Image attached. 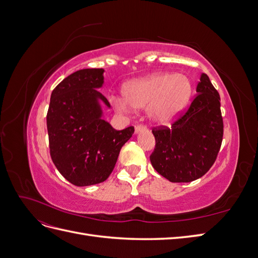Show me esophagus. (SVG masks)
Listing matches in <instances>:
<instances>
[{
	"instance_id": "esophagus-1",
	"label": "esophagus",
	"mask_w": 258,
	"mask_h": 258,
	"mask_svg": "<svg viewBox=\"0 0 258 258\" xmlns=\"http://www.w3.org/2000/svg\"><path fill=\"white\" fill-rule=\"evenodd\" d=\"M144 130H146V126L145 124H143V123H139V124H137L136 126V132L138 134V132H140V131H144Z\"/></svg>"
}]
</instances>
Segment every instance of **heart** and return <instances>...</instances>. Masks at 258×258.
Masks as SVG:
<instances>
[{
  "instance_id": "b5f03b06",
  "label": "heart",
  "mask_w": 258,
  "mask_h": 258,
  "mask_svg": "<svg viewBox=\"0 0 258 258\" xmlns=\"http://www.w3.org/2000/svg\"><path fill=\"white\" fill-rule=\"evenodd\" d=\"M191 84L184 75L156 73L124 85L123 99L132 107L148 105V114L155 121L168 122L181 112L190 98ZM124 107L123 102H117Z\"/></svg>"
}]
</instances>
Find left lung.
<instances>
[{
    "mask_svg": "<svg viewBox=\"0 0 258 258\" xmlns=\"http://www.w3.org/2000/svg\"><path fill=\"white\" fill-rule=\"evenodd\" d=\"M196 91V97L171 127L161 124L152 129L156 143L150 156L152 166L173 183H188L204 176L221 150L224 122L220 95L205 73Z\"/></svg>",
    "mask_w": 258,
    "mask_h": 258,
    "instance_id": "1",
    "label": "left lung"
}]
</instances>
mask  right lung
<instances>
[{
  "instance_id": "add662e5",
  "label": "right lung",
  "mask_w": 258,
  "mask_h": 258,
  "mask_svg": "<svg viewBox=\"0 0 258 258\" xmlns=\"http://www.w3.org/2000/svg\"><path fill=\"white\" fill-rule=\"evenodd\" d=\"M103 71L80 70L51 92L47 112L50 157L61 175L75 186L104 182L135 132L134 126L115 130L101 118L98 100L110 106L97 89L103 84Z\"/></svg>"
}]
</instances>
